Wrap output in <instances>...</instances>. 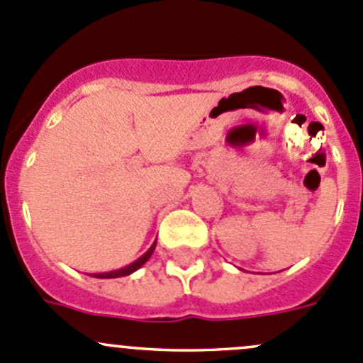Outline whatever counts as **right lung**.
<instances>
[{
  "instance_id": "1",
  "label": "right lung",
  "mask_w": 363,
  "mask_h": 363,
  "mask_svg": "<svg viewBox=\"0 0 363 363\" xmlns=\"http://www.w3.org/2000/svg\"><path fill=\"white\" fill-rule=\"evenodd\" d=\"M155 247H156V242L152 244L151 250H149L147 252H145L144 256H140V258H138L137 262H133V263H131V265L124 267V269H121V270H113V272H107V274H94L93 277H98V279H112V277H124V276H130L131 272H135V270H137V269H140V267L144 265V263L147 262L149 258H151V255H152V251H155Z\"/></svg>"
}]
</instances>
